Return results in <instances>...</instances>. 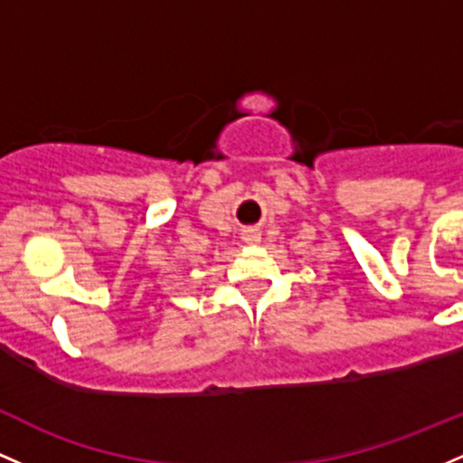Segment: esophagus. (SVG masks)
<instances>
[{
    "instance_id": "1",
    "label": "esophagus",
    "mask_w": 463,
    "mask_h": 463,
    "mask_svg": "<svg viewBox=\"0 0 463 463\" xmlns=\"http://www.w3.org/2000/svg\"><path fill=\"white\" fill-rule=\"evenodd\" d=\"M243 241L257 243L259 241V232L257 231H246V232H243Z\"/></svg>"
}]
</instances>
